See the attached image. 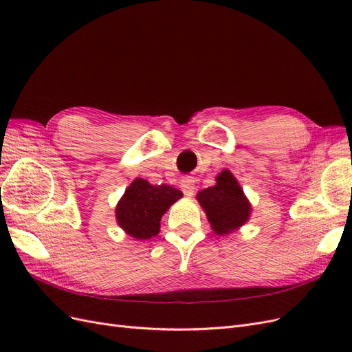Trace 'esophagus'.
<instances>
[{
  "label": "esophagus",
  "mask_w": 352,
  "mask_h": 352,
  "mask_svg": "<svg viewBox=\"0 0 352 352\" xmlns=\"http://www.w3.org/2000/svg\"><path fill=\"white\" fill-rule=\"evenodd\" d=\"M180 188H182L186 197H192L195 192V180L192 177H184L182 182H180Z\"/></svg>",
  "instance_id": "34e87169"
}]
</instances>
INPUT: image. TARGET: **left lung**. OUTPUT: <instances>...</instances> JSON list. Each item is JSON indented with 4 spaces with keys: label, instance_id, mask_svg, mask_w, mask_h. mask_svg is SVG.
<instances>
[{
    "label": "left lung",
    "instance_id": "obj_1",
    "mask_svg": "<svg viewBox=\"0 0 352 352\" xmlns=\"http://www.w3.org/2000/svg\"><path fill=\"white\" fill-rule=\"evenodd\" d=\"M199 206L216 235H228L248 221L251 204L242 188L229 170H223L216 177V185L197 194Z\"/></svg>",
    "mask_w": 352,
    "mask_h": 352
}]
</instances>
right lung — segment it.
Listing matches in <instances>:
<instances>
[{"instance_id": "add662e5", "label": "right lung", "mask_w": 352, "mask_h": 352, "mask_svg": "<svg viewBox=\"0 0 352 352\" xmlns=\"http://www.w3.org/2000/svg\"><path fill=\"white\" fill-rule=\"evenodd\" d=\"M182 197L184 194L173 186H154L138 177L116 207L117 225L135 239H150L158 235L160 220L168 207Z\"/></svg>"}]
</instances>
